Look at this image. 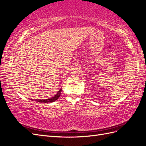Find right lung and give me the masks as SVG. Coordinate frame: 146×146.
<instances>
[{
  "instance_id": "add662e5",
  "label": "right lung",
  "mask_w": 146,
  "mask_h": 146,
  "mask_svg": "<svg viewBox=\"0 0 146 146\" xmlns=\"http://www.w3.org/2000/svg\"><path fill=\"white\" fill-rule=\"evenodd\" d=\"M61 89H60L58 92H57V94H56L55 96L54 97H52L51 98H48L47 99H41V100H34L35 101L38 102H40V103H48V102H55L56 100L58 99L59 98V97L61 94Z\"/></svg>"
}]
</instances>
